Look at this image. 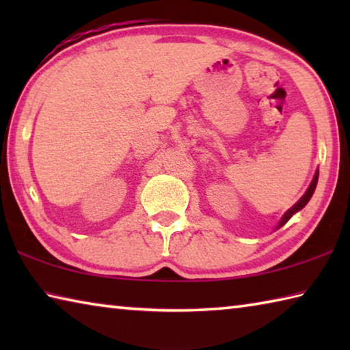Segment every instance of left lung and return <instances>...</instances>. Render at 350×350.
I'll return each instance as SVG.
<instances>
[{
	"mask_svg": "<svg viewBox=\"0 0 350 350\" xmlns=\"http://www.w3.org/2000/svg\"><path fill=\"white\" fill-rule=\"evenodd\" d=\"M318 176H319V171L317 170L315 171V176H313V179H312V182H310V185H309V188L306 189V193L303 194V198H301L298 202H296L292 208H288L286 213H284L282 215V217L280 219V222H278V225L275 227V230H280L282 225H286V222L288 221L290 217H292L295 213H298L299 210H303L304 206L307 205V202H309L310 200V198L313 196V193H315V188H317V183H318Z\"/></svg>",
	"mask_w": 350,
	"mask_h": 350,
	"instance_id": "left-lung-1",
	"label": "left lung"
}]
</instances>
